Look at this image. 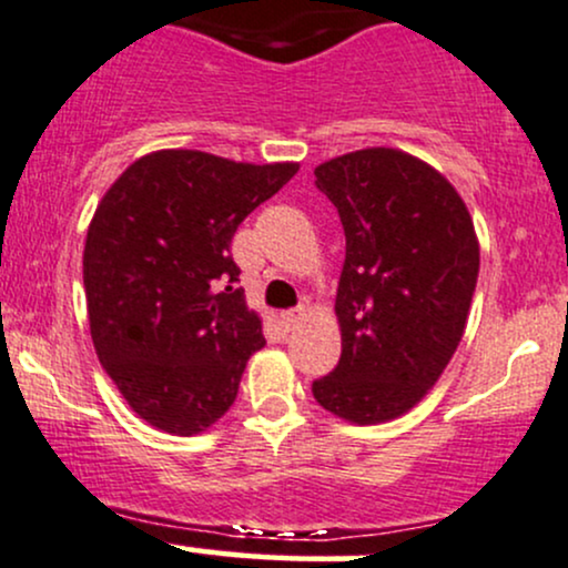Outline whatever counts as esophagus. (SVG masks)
I'll return each instance as SVG.
<instances>
[{"instance_id":"esophagus-1","label":"esophagus","mask_w":568,"mask_h":568,"mask_svg":"<svg viewBox=\"0 0 568 568\" xmlns=\"http://www.w3.org/2000/svg\"><path fill=\"white\" fill-rule=\"evenodd\" d=\"M282 320H284V325H286V327H295L297 322L303 320V308H292V311H284V314H282Z\"/></svg>"}]
</instances>
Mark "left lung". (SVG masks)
I'll list each match as a JSON object with an SVG mask.
<instances>
[{
    "label": "left lung",
    "mask_w": 568,
    "mask_h": 568,
    "mask_svg": "<svg viewBox=\"0 0 568 568\" xmlns=\"http://www.w3.org/2000/svg\"><path fill=\"white\" fill-rule=\"evenodd\" d=\"M346 235L335 316L341 359L316 404L352 425L400 417L453 359L479 273V241L457 189L398 149H363L314 170Z\"/></svg>",
    "instance_id": "obj_1"
}]
</instances>
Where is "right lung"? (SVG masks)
<instances>
[{"label":"right lung","mask_w":568,"mask_h":568,"mask_svg":"<svg viewBox=\"0 0 568 568\" xmlns=\"http://www.w3.org/2000/svg\"><path fill=\"white\" fill-rule=\"evenodd\" d=\"M192 149L140 156L97 205L83 248L97 357L140 419L173 436L233 406L262 320L235 290L237 224L297 173Z\"/></svg>","instance_id":"obj_1"}]
</instances>
